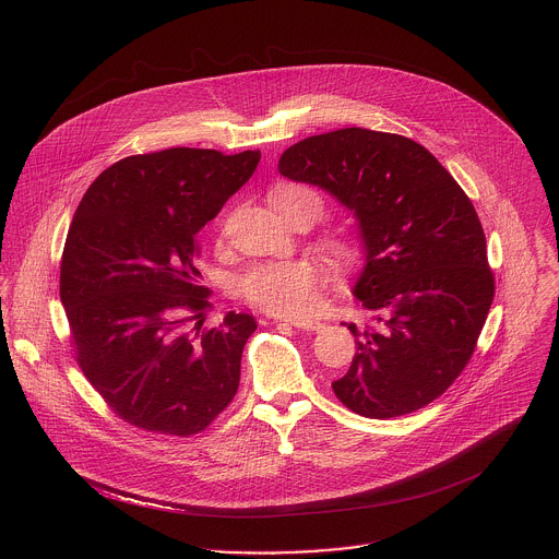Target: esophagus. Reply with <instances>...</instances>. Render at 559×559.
Segmentation results:
<instances>
[{"mask_svg":"<svg viewBox=\"0 0 559 559\" xmlns=\"http://www.w3.org/2000/svg\"><path fill=\"white\" fill-rule=\"evenodd\" d=\"M280 322H286V324L297 326V329H301V331H320V329L324 326L320 320L314 319H286L280 320Z\"/></svg>","mask_w":559,"mask_h":559,"instance_id":"obj_1","label":"esophagus"}]
</instances>
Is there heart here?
I'll list each match as a JSON object with an SVG mask.
<instances>
[{"mask_svg":"<svg viewBox=\"0 0 559 559\" xmlns=\"http://www.w3.org/2000/svg\"><path fill=\"white\" fill-rule=\"evenodd\" d=\"M310 198L314 202V222L322 215V200L317 191L304 185H284L271 193V204L280 206L295 198ZM326 249L342 262L353 258L350 242L342 237H329L324 240ZM322 273L314 260H288V262H269L253 266L240 277L239 288L242 297L255 308L280 314L297 317L312 310L320 299Z\"/></svg>","mask_w":559,"mask_h":559,"instance_id":"heart-1","label":"heart"}]
</instances>
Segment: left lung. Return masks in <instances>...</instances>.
Segmentation results:
<instances>
[{"label":"left lung","mask_w":559,"mask_h":559,"mask_svg":"<svg viewBox=\"0 0 559 559\" xmlns=\"http://www.w3.org/2000/svg\"><path fill=\"white\" fill-rule=\"evenodd\" d=\"M280 174L353 211L366 262L353 295L370 312L348 372L331 388L350 411L388 419L439 399L465 370L495 280L478 213L421 144L340 129L290 146Z\"/></svg>","instance_id":"8db88e82"}]
</instances>
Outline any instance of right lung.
Wrapping results in <instances>:
<instances>
[{"mask_svg":"<svg viewBox=\"0 0 559 559\" xmlns=\"http://www.w3.org/2000/svg\"><path fill=\"white\" fill-rule=\"evenodd\" d=\"M260 153L167 148L114 163L87 187L67 237L60 299L85 379L124 421L204 430L239 390L255 320L202 322L195 235L251 178ZM199 322L189 328L188 322Z\"/></svg>","mask_w":559,"mask_h":559,"instance_id":"1","label":"right lung"}]
</instances>
